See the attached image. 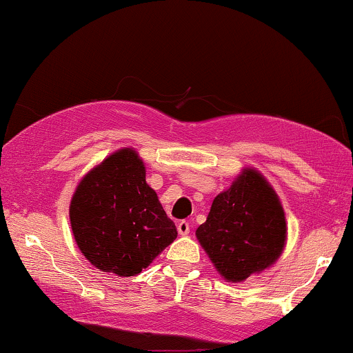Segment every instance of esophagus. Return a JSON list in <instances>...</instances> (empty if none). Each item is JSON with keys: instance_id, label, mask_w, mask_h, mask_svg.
I'll return each mask as SVG.
<instances>
[{"instance_id": "34e87169", "label": "esophagus", "mask_w": 353, "mask_h": 353, "mask_svg": "<svg viewBox=\"0 0 353 353\" xmlns=\"http://www.w3.org/2000/svg\"><path fill=\"white\" fill-rule=\"evenodd\" d=\"M177 230H179L181 236H188L189 230H190V224H189V221H181L179 224H177Z\"/></svg>"}]
</instances>
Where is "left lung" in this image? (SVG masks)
<instances>
[{"mask_svg": "<svg viewBox=\"0 0 353 353\" xmlns=\"http://www.w3.org/2000/svg\"><path fill=\"white\" fill-rule=\"evenodd\" d=\"M285 232L277 194L257 171L245 169L214 199L196 236L225 281L241 282L277 261Z\"/></svg>", "mask_w": 353, "mask_h": 353, "instance_id": "1", "label": "left lung"}]
</instances>
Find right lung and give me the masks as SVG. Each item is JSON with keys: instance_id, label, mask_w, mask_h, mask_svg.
Here are the masks:
<instances>
[{"instance_id": "right-lung-1", "label": "right lung", "mask_w": 353, "mask_h": 353, "mask_svg": "<svg viewBox=\"0 0 353 353\" xmlns=\"http://www.w3.org/2000/svg\"><path fill=\"white\" fill-rule=\"evenodd\" d=\"M76 244L103 272L131 277L177 237L145 169L132 149H121L79 182L70 205Z\"/></svg>"}]
</instances>
